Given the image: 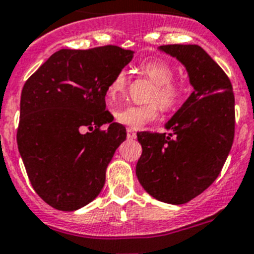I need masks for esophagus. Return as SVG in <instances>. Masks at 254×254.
<instances>
[{"label": "esophagus", "mask_w": 254, "mask_h": 254, "mask_svg": "<svg viewBox=\"0 0 254 254\" xmlns=\"http://www.w3.org/2000/svg\"><path fill=\"white\" fill-rule=\"evenodd\" d=\"M127 139H134V138H136V133L134 131L133 129H127Z\"/></svg>", "instance_id": "34e87169"}]
</instances>
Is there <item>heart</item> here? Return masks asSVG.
Masks as SVG:
<instances>
[{
	"mask_svg": "<svg viewBox=\"0 0 254 254\" xmlns=\"http://www.w3.org/2000/svg\"><path fill=\"white\" fill-rule=\"evenodd\" d=\"M138 71L152 81L154 88L152 89L149 105H127L116 110L115 119L118 123L133 129H139L147 123L156 120L161 109L166 112H174L184 102L187 89L184 85L174 81L175 70L167 61L161 59L143 61L138 65ZM127 85V76L125 71H118L107 87V97L116 100L124 93ZM157 102L159 104L155 103Z\"/></svg>",
	"mask_w": 254,
	"mask_h": 254,
	"instance_id": "b5f03b06",
	"label": "heart"
}]
</instances>
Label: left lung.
<instances>
[{"label": "left lung", "mask_w": 254, "mask_h": 254, "mask_svg": "<svg viewBox=\"0 0 254 254\" xmlns=\"http://www.w3.org/2000/svg\"><path fill=\"white\" fill-rule=\"evenodd\" d=\"M187 67L194 90L166 124L170 133L140 131L136 176L156 199L183 204L212 184L235 133V98L229 76L197 45L161 46Z\"/></svg>", "instance_id": "left-lung-1"}]
</instances>
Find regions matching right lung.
I'll return each mask as SVG.
<instances>
[{"instance_id":"right-lung-1","label":"right lung","mask_w":254,"mask_h":254,"mask_svg":"<svg viewBox=\"0 0 254 254\" xmlns=\"http://www.w3.org/2000/svg\"><path fill=\"white\" fill-rule=\"evenodd\" d=\"M131 59L133 51L111 45L60 50L25 81L17 147L32 187L51 207L75 211L102 190L107 165L127 139L105 97Z\"/></svg>"}]
</instances>
